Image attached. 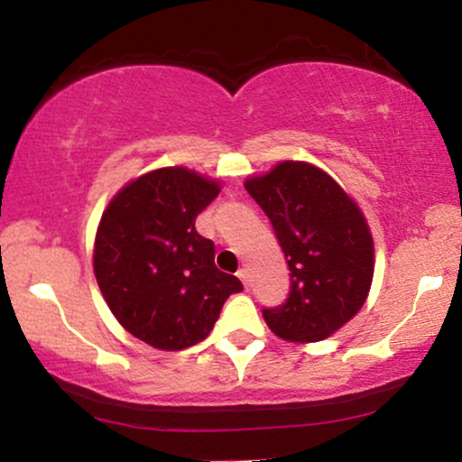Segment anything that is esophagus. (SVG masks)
Masks as SVG:
<instances>
[{"label":"esophagus","mask_w":462,"mask_h":462,"mask_svg":"<svg viewBox=\"0 0 462 462\" xmlns=\"http://www.w3.org/2000/svg\"><path fill=\"white\" fill-rule=\"evenodd\" d=\"M238 278H241V282L243 284H245V286H249V273H247V269L245 267H243V269H238Z\"/></svg>","instance_id":"esophagus-1"}]
</instances>
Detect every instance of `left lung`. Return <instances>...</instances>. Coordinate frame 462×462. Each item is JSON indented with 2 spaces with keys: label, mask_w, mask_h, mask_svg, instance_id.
<instances>
[{
  "label": "left lung",
  "mask_w": 462,
  "mask_h": 462,
  "mask_svg": "<svg viewBox=\"0 0 462 462\" xmlns=\"http://www.w3.org/2000/svg\"><path fill=\"white\" fill-rule=\"evenodd\" d=\"M272 221L291 272L289 298L263 317L275 337L312 343L363 309L374 280V238L358 204L310 162H278L245 180Z\"/></svg>",
  "instance_id": "8db88e82"
}]
</instances>
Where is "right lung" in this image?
Returning <instances> with one entry per match:
<instances>
[{"label": "right lung", "mask_w": 462, "mask_h": 462, "mask_svg": "<svg viewBox=\"0 0 462 462\" xmlns=\"http://www.w3.org/2000/svg\"><path fill=\"white\" fill-rule=\"evenodd\" d=\"M219 190L187 167H162L132 180L106 206L95 278L116 321L147 346L178 352L204 341L226 300L243 291L236 275L215 267V243L195 230Z\"/></svg>", "instance_id": "right-lung-1"}]
</instances>
